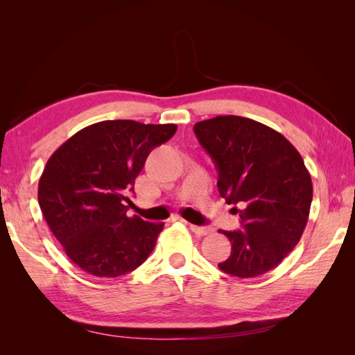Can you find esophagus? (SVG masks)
<instances>
[{
	"instance_id": "esophagus-1",
	"label": "esophagus",
	"mask_w": 355,
	"mask_h": 355,
	"mask_svg": "<svg viewBox=\"0 0 355 355\" xmlns=\"http://www.w3.org/2000/svg\"><path fill=\"white\" fill-rule=\"evenodd\" d=\"M189 228L197 235H207L213 231V228H210V227H197V225H192V223H189Z\"/></svg>"
}]
</instances>
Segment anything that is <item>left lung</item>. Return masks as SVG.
Wrapping results in <instances>:
<instances>
[{
	"instance_id": "obj_1",
	"label": "left lung",
	"mask_w": 355,
	"mask_h": 355,
	"mask_svg": "<svg viewBox=\"0 0 355 355\" xmlns=\"http://www.w3.org/2000/svg\"><path fill=\"white\" fill-rule=\"evenodd\" d=\"M218 170V189L240 209L241 230L219 231L231 256L219 270L234 277L262 275L295 249L306 227L313 182L297 149L274 128L250 118L219 115L194 125Z\"/></svg>"
}]
</instances>
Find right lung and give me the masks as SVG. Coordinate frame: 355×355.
<instances>
[{"label": "right lung", "instance_id": "1", "mask_svg": "<svg viewBox=\"0 0 355 355\" xmlns=\"http://www.w3.org/2000/svg\"><path fill=\"white\" fill-rule=\"evenodd\" d=\"M176 124L133 120L84 127L49 158L38 202L69 259L94 277H120L141 266L164 223L127 216L135 179Z\"/></svg>", "mask_w": 355, "mask_h": 355}]
</instances>
